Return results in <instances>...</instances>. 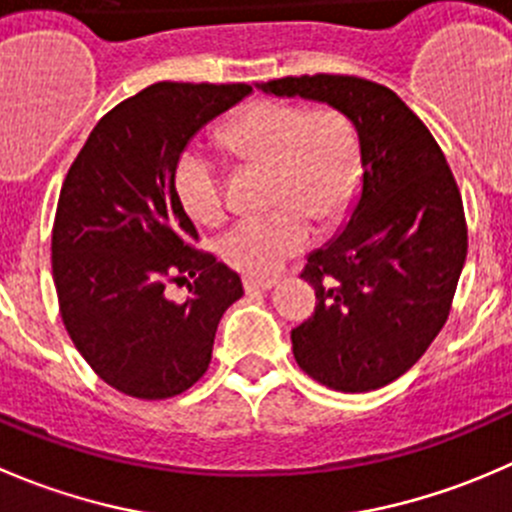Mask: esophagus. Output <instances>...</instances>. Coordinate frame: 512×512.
<instances>
[{"mask_svg": "<svg viewBox=\"0 0 512 512\" xmlns=\"http://www.w3.org/2000/svg\"><path fill=\"white\" fill-rule=\"evenodd\" d=\"M242 285H245V292H262V290H270V287L275 285V280H272V277L245 275Z\"/></svg>", "mask_w": 512, "mask_h": 512, "instance_id": "esophagus-1", "label": "esophagus"}]
</instances>
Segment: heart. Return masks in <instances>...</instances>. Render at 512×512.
I'll list each match as a JSON object with an SVG mask.
<instances>
[{"instance_id": "1", "label": "heart", "mask_w": 512, "mask_h": 512, "mask_svg": "<svg viewBox=\"0 0 512 512\" xmlns=\"http://www.w3.org/2000/svg\"><path fill=\"white\" fill-rule=\"evenodd\" d=\"M222 150L237 162L270 167L275 210L235 222L217 242L232 270L262 277L280 270L312 242V220L330 227L352 207L362 160L355 124L332 107L307 109L290 102H255L217 132ZM172 185L182 210L200 225L225 217L220 167L197 150L175 162Z\"/></svg>"}]
</instances>
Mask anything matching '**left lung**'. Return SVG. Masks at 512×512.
Listing matches in <instances>:
<instances>
[{
	"label": "left lung",
	"instance_id": "left-lung-1",
	"mask_svg": "<svg viewBox=\"0 0 512 512\" xmlns=\"http://www.w3.org/2000/svg\"><path fill=\"white\" fill-rule=\"evenodd\" d=\"M327 102L360 137L362 195L342 235L307 257L315 312L292 330L295 360L340 393L408 372L443 330L468 255L463 197L423 119L385 84L302 74L260 84Z\"/></svg>",
	"mask_w": 512,
	"mask_h": 512
}]
</instances>
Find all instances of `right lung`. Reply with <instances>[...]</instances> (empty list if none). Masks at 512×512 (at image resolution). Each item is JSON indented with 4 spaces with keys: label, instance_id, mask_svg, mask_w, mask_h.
<instances>
[{
    "label": "right lung",
    "instance_id": "right-lung-1",
    "mask_svg": "<svg viewBox=\"0 0 512 512\" xmlns=\"http://www.w3.org/2000/svg\"><path fill=\"white\" fill-rule=\"evenodd\" d=\"M250 84L157 82L109 109L59 192L52 277L59 315L87 365L119 393L165 400L207 372L222 312L242 297L237 272L200 250L172 185L202 124ZM193 277L191 297H166Z\"/></svg>",
    "mask_w": 512,
    "mask_h": 512
}]
</instances>
